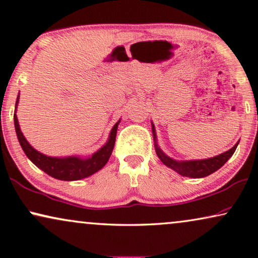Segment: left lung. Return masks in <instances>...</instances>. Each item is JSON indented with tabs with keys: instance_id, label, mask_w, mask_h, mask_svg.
<instances>
[{
	"instance_id": "8db88e82",
	"label": "left lung",
	"mask_w": 258,
	"mask_h": 258,
	"mask_svg": "<svg viewBox=\"0 0 258 258\" xmlns=\"http://www.w3.org/2000/svg\"><path fill=\"white\" fill-rule=\"evenodd\" d=\"M151 130H153V136H154V144H155V150L158 158L161 159L162 163L166 165L170 169L174 170L175 172H178L183 177H189V178H204L207 175L214 173L215 171L220 169L228 159L232 157V155L234 154L236 147L239 145V141L236 142L233 148L230 150L225 151V153L218 155V156L207 158V159H195V161H175V159L171 158L165 155L159 148L156 140V132H155V126L151 124Z\"/></svg>"
}]
</instances>
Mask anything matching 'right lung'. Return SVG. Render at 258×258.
<instances>
[{"instance_id": "right-lung-1", "label": "right lung", "mask_w": 258, "mask_h": 258, "mask_svg": "<svg viewBox=\"0 0 258 258\" xmlns=\"http://www.w3.org/2000/svg\"><path fill=\"white\" fill-rule=\"evenodd\" d=\"M19 102V95L16 101V109H17ZM14 120H15V128L16 133H17V138L20 146L26 154V156L31 159L32 163L35 164L46 172L47 174L55 179H59V180L65 181H73V180H80V179L87 178L89 175L94 174L97 171L101 170L107 162L109 161L110 156H111L112 149L114 147V141H116V134L118 124L120 120H118L110 132V137L107 144H105L100 150L94 153L91 157L88 158H81L78 156H69V157H50L47 155L41 154L40 151L35 150L33 147L28 144L27 140L24 137L19 127V122L16 111L14 113Z\"/></svg>"}]
</instances>
